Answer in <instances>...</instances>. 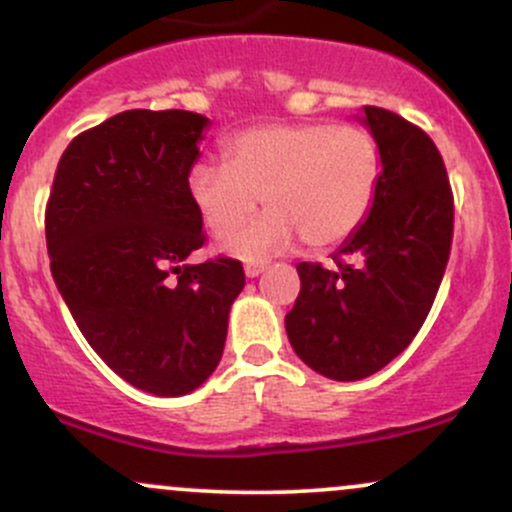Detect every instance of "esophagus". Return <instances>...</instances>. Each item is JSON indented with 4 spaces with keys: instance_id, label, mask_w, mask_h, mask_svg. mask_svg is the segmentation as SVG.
<instances>
[{
    "instance_id": "obj_1",
    "label": "esophagus",
    "mask_w": 512,
    "mask_h": 512,
    "mask_svg": "<svg viewBox=\"0 0 512 512\" xmlns=\"http://www.w3.org/2000/svg\"><path fill=\"white\" fill-rule=\"evenodd\" d=\"M264 269H267V267H264V264L248 262V264H245V276H248V279H255V276H260Z\"/></svg>"
}]
</instances>
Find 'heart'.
Here are the masks:
<instances>
[{"mask_svg":"<svg viewBox=\"0 0 512 512\" xmlns=\"http://www.w3.org/2000/svg\"><path fill=\"white\" fill-rule=\"evenodd\" d=\"M223 163H199L187 195L211 233L247 220L263 197L262 220L221 238L240 260H267L296 245L344 243L366 221L380 182L378 142L368 129L332 122H269L233 134Z\"/></svg>","mask_w":512,"mask_h":512,"instance_id":"obj_1","label":"heart"}]
</instances>
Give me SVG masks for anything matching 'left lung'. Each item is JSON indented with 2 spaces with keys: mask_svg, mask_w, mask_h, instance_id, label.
<instances>
[{
  "mask_svg": "<svg viewBox=\"0 0 512 512\" xmlns=\"http://www.w3.org/2000/svg\"><path fill=\"white\" fill-rule=\"evenodd\" d=\"M358 120L380 151L375 202L334 252L337 269L296 264L301 293L284 320L298 358L339 383L368 378L407 349L431 310L452 243V192L431 137L373 105Z\"/></svg>",
  "mask_w": 512,
  "mask_h": 512,
  "instance_id": "1",
  "label": "left lung"
}]
</instances>
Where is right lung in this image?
Masks as SVG:
<instances>
[{
  "mask_svg": "<svg viewBox=\"0 0 512 512\" xmlns=\"http://www.w3.org/2000/svg\"><path fill=\"white\" fill-rule=\"evenodd\" d=\"M209 125L187 110L110 117L67 146L45 211L52 279L81 334L158 397L214 373L245 286L238 260L185 262L204 245L187 175Z\"/></svg>",
  "mask_w": 512,
  "mask_h": 512,
  "instance_id": "add662e5",
  "label": "right lung"
}]
</instances>
